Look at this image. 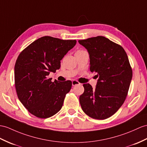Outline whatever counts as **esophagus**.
Listing matches in <instances>:
<instances>
[{
  "mask_svg": "<svg viewBox=\"0 0 147 147\" xmlns=\"http://www.w3.org/2000/svg\"><path fill=\"white\" fill-rule=\"evenodd\" d=\"M71 84H72V85L73 86H75V85H80V83L78 82V81L74 80H72V82H71Z\"/></svg>",
  "mask_w": 147,
  "mask_h": 147,
  "instance_id": "esophagus-1",
  "label": "esophagus"
}]
</instances>
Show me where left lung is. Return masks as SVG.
<instances>
[{
    "label": "left lung",
    "mask_w": 147,
    "mask_h": 147,
    "mask_svg": "<svg viewBox=\"0 0 147 147\" xmlns=\"http://www.w3.org/2000/svg\"><path fill=\"white\" fill-rule=\"evenodd\" d=\"M87 50L90 70L98 78L95 89L84 84L82 109L94 119L104 120L117 112L127 95L132 78L128 56L121 46L103 36L78 40Z\"/></svg>",
    "instance_id": "left-lung-1"
}]
</instances>
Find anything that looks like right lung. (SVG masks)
I'll return each instance as SVG.
<instances>
[{
    "label": "right lung",
    "mask_w": 147,
    "mask_h": 147,
    "mask_svg": "<svg viewBox=\"0 0 147 147\" xmlns=\"http://www.w3.org/2000/svg\"><path fill=\"white\" fill-rule=\"evenodd\" d=\"M76 43V40L44 36L32 42L18 57L14 68L17 94L32 115L47 119L62 109L71 82H52L48 76L60 69V60Z\"/></svg>",
    "instance_id": "obj_1"
}]
</instances>
